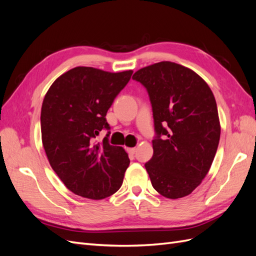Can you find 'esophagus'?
<instances>
[{"mask_svg":"<svg viewBox=\"0 0 256 256\" xmlns=\"http://www.w3.org/2000/svg\"><path fill=\"white\" fill-rule=\"evenodd\" d=\"M127 152H128V154H130V156H134V154L136 152V147H132V148H127Z\"/></svg>","mask_w":256,"mask_h":256,"instance_id":"34e87169","label":"esophagus"}]
</instances>
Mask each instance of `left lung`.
I'll return each instance as SVG.
<instances>
[{
    "mask_svg": "<svg viewBox=\"0 0 256 256\" xmlns=\"http://www.w3.org/2000/svg\"><path fill=\"white\" fill-rule=\"evenodd\" d=\"M132 79L148 92L156 136L146 162L154 189L168 198L194 190L207 175L218 150L220 122L207 83L172 62L141 68Z\"/></svg>",
    "mask_w": 256,
    "mask_h": 256,
    "instance_id": "1",
    "label": "left lung"
}]
</instances>
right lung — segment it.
Returning a JSON list of instances; mask_svg holds the SVG:
<instances>
[{
  "label": "right lung",
  "mask_w": 256,
  "mask_h": 256,
  "mask_svg": "<svg viewBox=\"0 0 256 256\" xmlns=\"http://www.w3.org/2000/svg\"><path fill=\"white\" fill-rule=\"evenodd\" d=\"M132 72L76 67L58 76L44 96V148L53 171L76 196L102 200L120 188L130 164L127 152L109 144L110 131L102 143L95 138L110 130L106 112Z\"/></svg>",
  "instance_id": "right-lung-1"
}]
</instances>
